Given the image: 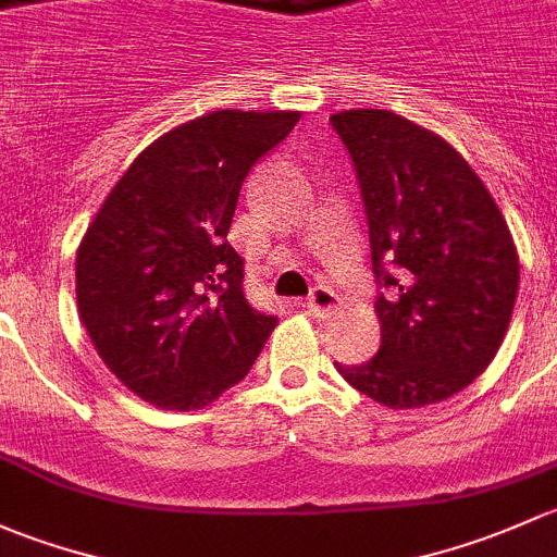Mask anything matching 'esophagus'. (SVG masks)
Wrapping results in <instances>:
<instances>
[{
	"instance_id": "obj_1",
	"label": "esophagus",
	"mask_w": 557,
	"mask_h": 557,
	"mask_svg": "<svg viewBox=\"0 0 557 557\" xmlns=\"http://www.w3.org/2000/svg\"><path fill=\"white\" fill-rule=\"evenodd\" d=\"M337 306H341V297H337V292L330 289V286H317V289L311 292V297L306 300L308 313L321 319L332 317V313L337 311Z\"/></svg>"
}]
</instances>
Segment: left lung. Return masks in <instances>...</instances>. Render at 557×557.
Masks as SVG:
<instances>
[{"label": "left lung", "mask_w": 557, "mask_h": 557, "mask_svg": "<svg viewBox=\"0 0 557 557\" xmlns=\"http://www.w3.org/2000/svg\"><path fill=\"white\" fill-rule=\"evenodd\" d=\"M346 145L381 295V348L337 364L386 407L443 403L496 357L518 297V249L472 165L432 131L386 112L330 117Z\"/></svg>", "instance_id": "8db88e82"}]
</instances>
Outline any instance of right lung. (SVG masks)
I'll return each instance as SVG.
<instances>
[{
	"label": "right lung",
	"instance_id": "1",
	"mask_svg": "<svg viewBox=\"0 0 557 557\" xmlns=\"http://www.w3.org/2000/svg\"><path fill=\"white\" fill-rule=\"evenodd\" d=\"M300 112L220 109L152 141L107 195L77 251V308L136 397L169 410L244 381L276 317L249 306L227 240L240 185Z\"/></svg>",
	"mask_w": 557,
	"mask_h": 557
}]
</instances>
